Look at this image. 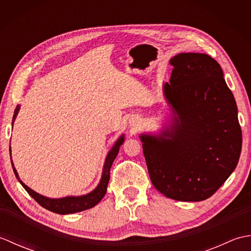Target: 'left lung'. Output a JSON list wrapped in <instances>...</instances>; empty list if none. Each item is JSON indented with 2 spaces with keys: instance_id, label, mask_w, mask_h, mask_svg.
Wrapping results in <instances>:
<instances>
[{
  "instance_id": "left-lung-1",
  "label": "left lung",
  "mask_w": 251,
  "mask_h": 251,
  "mask_svg": "<svg viewBox=\"0 0 251 251\" xmlns=\"http://www.w3.org/2000/svg\"><path fill=\"white\" fill-rule=\"evenodd\" d=\"M164 97L172 110L158 132L139 136L153 185L168 199L207 200L236 168L242 151L237 105L214 58L181 52L169 60Z\"/></svg>"
}]
</instances>
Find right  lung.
<instances>
[{
	"label": "right lung",
	"instance_id": "add662e5",
	"mask_svg": "<svg viewBox=\"0 0 251 251\" xmlns=\"http://www.w3.org/2000/svg\"><path fill=\"white\" fill-rule=\"evenodd\" d=\"M20 110V105L18 104L16 106V109L14 111V116H13V123L12 125H14V122L17 117L18 112ZM125 140V135L123 134L120 136L119 139H117L114 143V146L111 148V150L106 154L105 161L103 164V169H102V174H101V179L99 181L98 185L96 188L89 192L87 194L84 195H79V196H66V197H60V199H50V197L44 196L42 194H39L37 192L33 191L30 189L28 185H25L23 181L20 180L17 170H16L13 159H12V150L9 148V155H10V162H12V167L14 170V174L16 176V178L20 182V184L24 186L25 190L28 192L30 196L33 197V199L39 202V204L44 207L45 209L55 212V214H59V215H69V214H74V212H79L83 210L89 209V208H93L98 202L102 200V197L106 193V188H108V183L110 180V169L112 164H113L114 159L116 157L117 154H119L120 148L121 146L124 143Z\"/></svg>",
	"mask_w": 251,
	"mask_h": 251
}]
</instances>
